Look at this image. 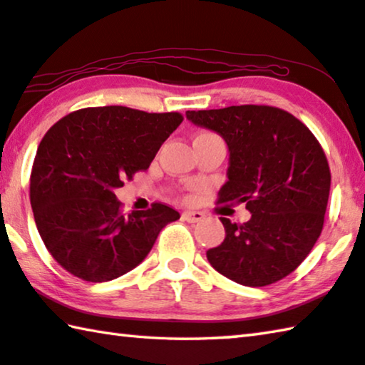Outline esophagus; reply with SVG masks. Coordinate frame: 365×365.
Masks as SVG:
<instances>
[{
	"label": "esophagus",
	"mask_w": 365,
	"mask_h": 365,
	"mask_svg": "<svg viewBox=\"0 0 365 365\" xmlns=\"http://www.w3.org/2000/svg\"><path fill=\"white\" fill-rule=\"evenodd\" d=\"M183 220H187L188 223H196V222H201L204 218L202 212H197V210H185L183 214Z\"/></svg>",
	"instance_id": "obj_1"
}]
</instances>
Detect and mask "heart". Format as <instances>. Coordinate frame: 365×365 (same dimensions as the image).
<instances>
[{
  "instance_id": "obj_1",
  "label": "heart",
  "mask_w": 365,
  "mask_h": 365,
  "mask_svg": "<svg viewBox=\"0 0 365 365\" xmlns=\"http://www.w3.org/2000/svg\"><path fill=\"white\" fill-rule=\"evenodd\" d=\"M210 137H215V138H220L215 134H212V132H201V134H197L195 138H210Z\"/></svg>"
}]
</instances>
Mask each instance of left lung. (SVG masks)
Masks as SVG:
<instances>
[{"mask_svg": "<svg viewBox=\"0 0 365 365\" xmlns=\"http://www.w3.org/2000/svg\"><path fill=\"white\" fill-rule=\"evenodd\" d=\"M220 134L230 150L228 182L217 204L246 202L250 220L220 217L225 241L207 250L218 273L249 287L284 279L308 257L324 227L330 169L313 132L289 111L237 105L187 111Z\"/></svg>", "mask_w": 365, "mask_h": 365, "instance_id": "obj_1", "label": "left lung"}]
</instances>
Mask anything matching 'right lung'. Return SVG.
<instances>
[{
    "label": "right lung",
    "instance_id": "obj_1",
    "mask_svg": "<svg viewBox=\"0 0 365 365\" xmlns=\"http://www.w3.org/2000/svg\"><path fill=\"white\" fill-rule=\"evenodd\" d=\"M183 116L128 107H91L46 132L30 175L33 217L46 249L70 274L89 282L134 269L160 231L180 218L153 202L125 215L115 188L150 168Z\"/></svg>",
    "mask_w": 365,
    "mask_h": 365
}]
</instances>
